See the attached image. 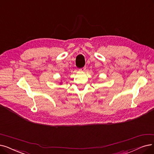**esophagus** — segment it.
Segmentation results:
<instances>
[{
	"mask_svg": "<svg viewBox=\"0 0 154 154\" xmlns=\"http://www.w3.org/2000/svg\"><path fill=\"white\" fill-rule=\"evenodd\" d=\"M85 70H86V67H82V68H81V69H79V71H81V72H84V71H85Z\"/></svg>",
	"mask_w": 154,
	"mask_h": 154,
	"instance_id": "esophagus-1",
	"label": "esophagus"
}]
</instances>
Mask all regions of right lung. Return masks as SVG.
I'll return each instance as SVG.
<instances>
[{
	"label": "right lung",
	"mask_w": 154,
	"mask_h": 154,
	"mask_svg": "<svg viewBox=\"0 0 154 154\" xmlns=\"http://www.w3.org/2000/svg\"><path fill=\"white\" fill-rule=\"evenodd\" d=\"M60 83V85H61V84H62V83H62V82H60V83Z\"/></svg>",
	"instance_id": "obj_1"
}]
</instances>
